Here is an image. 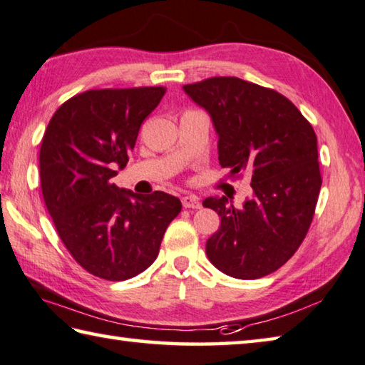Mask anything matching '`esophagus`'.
Instances as JSON below:
<instances>
[{"instance_id": "esophagus-1", "label": "esophagus", "mask_w": 365, "mask_h": 365, "mask_svg": "<svg viewBox=\"0 0 365 365\" xmlns=\"http://www.w3.org/2000/svg\"><path fill=\"white\" fill-rule=\"evenodd\" d=\"M182 206L184 208H192V210H200L202 208V203L198 200L197 195H184L181 198Z\"/></svg>"}]
</instances>
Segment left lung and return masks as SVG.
I'll return each instance as SVG.
<instances>
[{
  "instance_id": "left-lung-1",
  "label": "left lung",
  "mask_w": 365,
  "mask_h": 365,
  "mask_svg": "<svg viewBox=\"0 0 365 365\" xmlns=\"http://www.w3.org/2000/svg\"><path fill=\"white\" fill-rule=\"evenodd\" d=\"M182 88L210 114L221 167L251 173L252 197L242 208L224 195L203 200L221 216L206 256L229 277L262 278L294 256L310 229L322 182L314 130L286 97L252 82L210 78Z\"/></svg>"
}]
</instances>
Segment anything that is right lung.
Listing matches in <instances>:
<instances>
[{"label": "right lung", "mask_w": 365, "mask_h": 365, "mask_svg": "<svg viewBox=\"0 0 365 365\" xmlns=\"http://www.w3.org/2000/svg\"><path fill=\"white\" fill-rule=\"evenodd\" d=\"M163 95V87L87 91L55 111L43 136L47 211L76 262L98 278L123 281L146 270L181 211L180 198L165 192L138 195L111 182Z\"/></svg>", "instance_id": "right-lung-1"}]
</instances>
